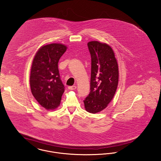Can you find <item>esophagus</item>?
Masks as SVG:
<instances>
[{"label": "esophagus", "mask_w": 161, "mask_h": 161, "mask_svg": "<svg viewBox=\"0 0 161 161\" xmlns=\"http://www.w3.org/2000/svg\"><path fill=\"white\" fill-rule=\"evenodd\" d=\"M76 88V86H69L68 87V89L69 90H75Z\"/></svg>", "instance_id": "1"}]
</instances>
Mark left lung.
Here are the masks:
<instances>
[{"instance_id":"obj_1","label":"left lung","mask_w":161,"mask_h":161,"mask_svg":"<svg viewBox=\"0 0 161 161\" xmlns=\"http://www.w3.org/2000/svg\"><path fill=\"white\" fill-rule=\"evenodd\" d=\"M91 55V91L84 100L86 111L99 113L111 102L119 82V67L111 47L97 41L87 43Z\"/></svg>"}]
</instances>
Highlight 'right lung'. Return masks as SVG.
<instances>
[{"label": "right lung", "mask_w": 161, "mask_h": 161, "mask_svg": "<svg viewBox=\"0 0 161 161\" xmlns=\"http://www.w3.org/2000/svg\"><path fill=\"white\" fill-rule=\"evenodd\" d=\"M67 48L66 45L59 43L44 45L38 49L32 61L31 91L39 104L47 110L55 109L59 106L64 92L58 64Z\"/></svg>", "instance_id": "1"}]
</instances>
